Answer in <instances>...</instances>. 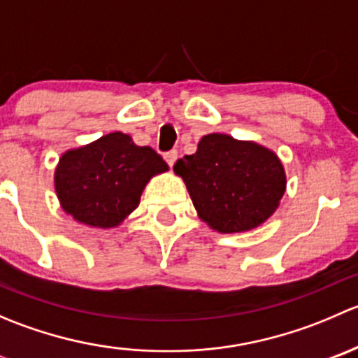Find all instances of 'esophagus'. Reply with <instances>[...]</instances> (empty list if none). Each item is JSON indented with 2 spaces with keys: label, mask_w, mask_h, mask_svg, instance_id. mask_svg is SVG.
<instances>
[{
  "label": "esophagus",
  "mask_w": 358,
  "mask_h": 358,
  "mask_svg": "<svg viewBox=\"0 0 358 358\" xmlns=\"http://www.w3.org/2000/svg\"><path fill=\"white\" fill-rule=\"evenodd\" d=\"M164 159H166V162H168V164L173 168V164H175L176 159H178V152H176V150H169V152L164 154Z\"/></svg>",
  "instance_id": "esophagus-1"
}]
</instances>
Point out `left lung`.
Segmentation results:
<instances>
[{"label": "left lung", "mask_w": 358, "mask_h": 358, "mask_svg": "<svg viewBox=\"0 0 358 358\" xmlns=\"http://www.w3.org/2000/svg\"><path fill=\"white\" fill-rule=\"evenodd\" d=\"M197 213L218 232H244L265 222L282 199L286 175L272 150L229 135L202 136L197 152L173 166Z\"/></svg>", "instance_id": "left-lung-1"}]
</instances>
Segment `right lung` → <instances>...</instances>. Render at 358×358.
<instances>
[{"instance_id": "add662e5", "label": "right lung", "mask_w": 358, "mask_h": 358, "mask_svg": "<svg viewBox=\"0 0 358 358\" xmlns=\"http://www.w3.org/2000/svg\"><path fill=\"white\" fill-rule=\"evenodd\" d=\"M168 164L150 147L121 131L109 133L60 157L55 189L64 211L100 229L119 225L140 204L143 187Z\"/></svg>"}]
</instances>
